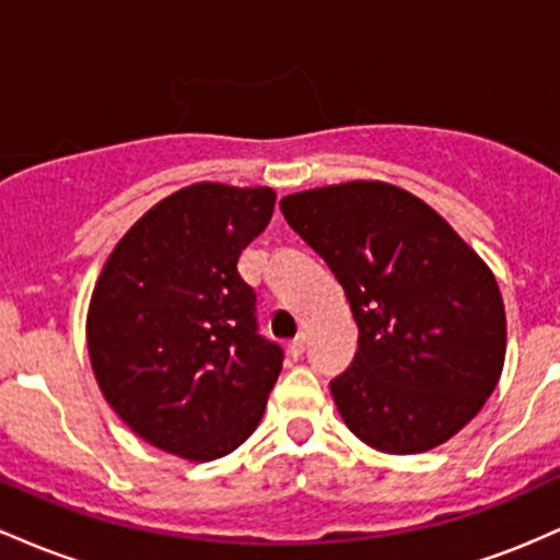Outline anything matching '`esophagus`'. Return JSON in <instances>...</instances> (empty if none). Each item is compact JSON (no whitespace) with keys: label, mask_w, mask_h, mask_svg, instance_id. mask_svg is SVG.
Here are the masks:
<instances>
[{"label":"esophagus","mask_w":560,"mask_h":560,"mask_svg":"<svg viewBox=\"0 0 560 560\" xmlns=\"http://www.w3.org/2000/svg\"><path fill=\"white\" fill-rule=\"evenodd\" d=\"M304 349H306V336L304 332H299V336L288 343V354H291L293 360H299V357L304 354Z\"/></svg>","instance_id":"obj_1"}]
</instances>
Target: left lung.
I'll return each instance as SVG.
<instances>
[{
  "label": "left lung",
  "mask_w": 560,
  "mask_h": 560,
  "mask_svg": "<svg viewBox=\"0 0 560 560\" xmlns=\"http://www.w3.org/2000/svg\"><path fill=\"white\" fill-rule=\"evenodd\" d=\"M280 211L341 282L360 328L354 362L330 381L343 423L388 455L455 436L505 362L492 269L429 203L386 182L293 192Z\"/></svg>",
  "instance_id": "1"
}]
</instances>
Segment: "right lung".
I'll list each match as a JSON object with an SVG mask.
<instances>
[{"mask_svg": "<svg viewBox=\"0 0 560 560\" xmlns=\"http://www.w3.org/2000/svg\"><path fill=\"white\" fill-rule=\"evenodd\" d=\"M275 211L269 187L198 182L137 219L100 272L86 347L100 392L153 447L217 460L256 431L282 368L237 272Z\"/></svg>", "mask_w": 560, "mask_h": 560, "instance_id": "1", "label": "right lung"}]
</instances>
